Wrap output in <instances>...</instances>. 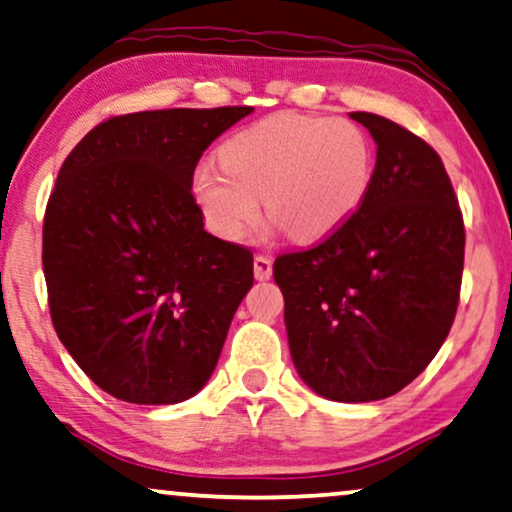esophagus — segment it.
Listing matches in <instances>:
<instances>
[{
    "label": "esophagus",
    "instance_id": "obj_1",
    "mask_svg": "<svg viewBox=\"0 0 512 512\" xmlns=\"http://www.w3.org/2000/svg\"><path fill=\"white\" fill-rule=\"evenodd\" d=\"M252 267H255L257 281H269L271 271H274V262H271V257L267 255H257L255 262H252Z\"/></svg>",
    "mask_w": 512,
    "mask_h": 512
}]
</instances>
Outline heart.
Returning <instances> with one entry per match:
<instances>
[{
	"mask_svg": "<svg viewBox=\"0 0 512 512\" xmlns=\"http://www.w3.org/2000/svg\"><path fill=\"white\" fill-rule=\"evenodd\" d=\"M222 163L194 170V196L217 236L241 241L264 210L295 241H318L363 206L374 177V149L342 117L281 114L243 128L222 145Z\"/></svg>",
	"mask_w": 512,
	"mask_h": 512,
	"instance_id": "heart-1",
	"label": "heart"
}]
</instances>
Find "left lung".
Here are the masks:
<instances>
[{
    "label": "left lung",
    "mask_w": 512,
    "mask_h": 512,
    "mask_svg": "<svg viewBox=\"0 0 512 512\" xmlns=\"http://www.w3.org/2000/svg\"><path fill=\"white\" fill-rule=\"evenodd\" d=\"M377 142L372 187L344 227L276 257L299 377L337 403L403 391L440 351L463 274V217L438 152L391 119L351 112Z\"/></svg>",
    "instance_id": "left-lung-1"
}]
</instances>
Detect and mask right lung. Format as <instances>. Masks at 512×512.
<instances>
[{
  "instance_id": "add662e5",
  "label": "right lung",
  "mask_w": 512,
  "mask_h": 512,
  "mask_svg": "<svg viewBox=\"0 0 512 512\" xmlns=\"http://www.w3.org/2000/svg\"><path fill=\"white\" fill-rule=\"evenodd\" d=\"M250 112L112 117L60 168L42 245L51 320L93 384L124 403L199 393L252 288V252L208 234L192 194L201 154Z\"/></svg>"
}]
</instances>
